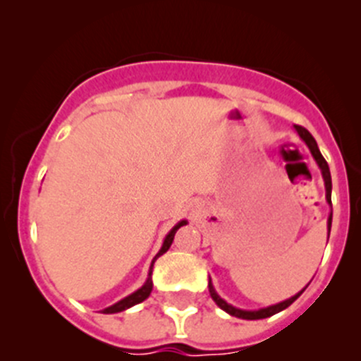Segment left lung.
Wrapping results in <instances>:
<instances>
[{
	"mask_svg": "<svg viewBox=\"0 0 361 361\" xmlns=\"http://www.w3.org/2000/svg\"><path fill=\"white\" fill-rule=\"evenodd\" d=\"M295 130L298 133V136L302 137V141H304L305 145L309 147V150H311L312 157H314L316 164L319 166V169H322V174H323V180H325V190H326V202L332 206V176H330V169H329V164H326V160L323 159L322 152H319L318 148V143H316L314 137L311 136V133H309L305 127L302 126H295ZM330 228H332V213H330L329 216V235H330ZM207 288H209V293H211V298H213L214 302H216V305L220 309H224L225 312H228L231 316H235V318H241V319H262V318H269V316L276 314V312L283 311V309H286L288 305H292L295 300H297L298 297H300L302 292H304L307 286H305L302 292H298L297 295H293V297L286 298V300L279 302V304H274V305H269V307H264V309H258V311H245V309H238L234 307V305L227 304V302L224 300V298L220 297L216 292H214L213 288V283H211L209 279V285H207Z\"/></svg>",
	"mask_w": 361,
	"mask_h": 361,
	"instance_id": "8db88e82",
	"label": "left lung"
}]
</instances>
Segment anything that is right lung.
<instances>
[{"instance_id":"1","label":"right lung","mask_w":361,"mask_h":361,"mask_svg":"<svg viewBox=\"0 0 361 361\" xmlns=\"http://www.w3.org/2000/svg\"><path fill=\"white\" fill-rule=\"evenodd\" d=\"M183 225H187V220H181L180 224H176V225H174V227L171 228V232H169V234L166 235V239H164V245H162V248H160L159 253L155 255V258H154V260H152V265H150V272H148V279H147V283H145V285L141 286L140 290H136V292H134V293H130L129 297L122 298V300H120V302H116V304H113V305H110V307L103 309V312H104V314H113V312L126 311V309L133 307V305L140 304V302H143L145 298H148V297H150V293H152V288H154V283H152V269H154V264H155V260H157V258L160 257V255H164V253H166L167 250H169V246L173 245L174 234H176V231H178V228H180V227H183Z\"/></svg>"}]
</instances>
